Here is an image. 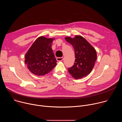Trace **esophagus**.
Wrapping results in <instances>:
<instances>
[{"label":"esophagus","mask_w":122,"mask_h":122,"mask_svg":"<svg viewBox=\"0 0 122 122\" xmlns=\"http://www.w3.org/2000/svg\"><path fill=\"white\" fill-rule=\"evenodd\" d=\"M64 58L63 57H57L56 58V60L58 61H61L63 60Z\"/></svg>","instance_id":"obj_1"}]
</instances>
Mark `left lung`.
<instances>
[{"mask_svg": "<svg viewBox=\"0 0 122 122\" xmlns=\"http://www.w3.org/2000/svg\"><path fill=\"white\" fill-rule=\"evenodd\" d=\"M65 40L71 43L74 48V65L68 68V71L72 77L79 79L88 75L92 71L96 61L97 55L95 49L80 35L74 38L66 37Z\"/></svg>", "mask_w": 122, "mask_h": 122, "instance_id": "8db88e82", "label": "left lung"}]
</instances>
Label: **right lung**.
<instances>
[{"mask_svg": "<svg viewBox=\"0 0 122 122\" xmlns=\"http://www.w3.org/2000/svg\"><path fill=\"white\" fill-rule=\"evenodd\" d=\"M55 38L41 36L35 41L25 55V62L29 71L37 76L49 73L56 65L51 49Z\"/></svg>", "mask_w": 122, "mask_h": 122, "instance_id": "right-lung-1", "label": "right lung"}]
</instances>
